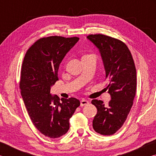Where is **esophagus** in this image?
I'll use <instances>...</instances> for the list:
<instances>
[{"instance_id":"obj_1","label":"esophagus","mask_w":156,"mask_h":156,"mask_svg":"<svg viewBox=\"0 0 156 156\" xmlns=\"http://www.w3.org/2000/svg\"><path fill=\"white\" fill-rule=\"evenodd\" d=\"M89 103V101L88 100H85V99H83L80 101V106L81 107H83L84 105H87Z\"/></svg>"}]
</instances>
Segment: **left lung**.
<instances>
[{"instance_id":"obj_1","label":"left lung","mask_w":156,"mask_h":156,"mask_svg":"<svg viewBox=\"0 0 156 156\" xmlns=\"http://www.w3.org/2000/svg\"><path fill=\"white\" fill-rule=\"evenodd\" d=\"M96 46L103 60L107 88L112 100L107 106L102 100H93L97 108L93 120L95 131L111 136L122 127L133 105L136 92V69L128 47L118 39L103 34L87 36Z\"/></svg>"}]
</instances>
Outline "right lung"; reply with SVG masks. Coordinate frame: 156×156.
Returning a JSON list of instances; mask_svg holds the SVG:
<instances>
[{
    "instance_id": "1",
    "label": "right lung",
    "mask_w": 156,
    "mask_h": 156,
    "mask_svg": "<svg viewBox=\"0 0 156 156\" xmlns=\"http://www.w3.org/2000/svg\"><path fill=\"white\" fill-rule=\"evenodd\" d=\"M78 37L52 36L36 41L26 52L21 67L19 87L31 122L44 136L56 138L67 133L69 119L80 100L61 99L50 94L58 80V72L65 55Z\"/></svg>"
}]
</instances>
